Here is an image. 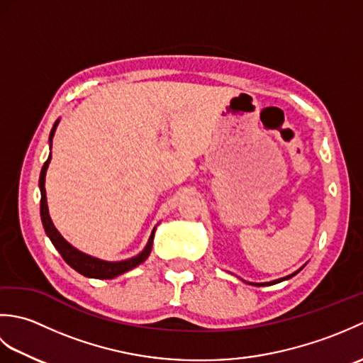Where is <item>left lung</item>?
Returning <instances> with one entry per match:
<instances>
[{
  "label": "left lung",
  "instance_id": "1",
  "mask_svg": "<svg viewBox=\"0 0 363 363\" xmlns=\"http://www.w3.org/2000/svg\"><path fill=\"white\" fill-rule=\"evenodd\" d=\"M301 272V268L298 269V272H295V273H291V274H289V276H285V277H281V279H276V281H272V282H262V284H254V285H257V287H264V285H273V284H277V282H282V281H285V279H290V277H293L295 274H298Z\"/></svg>",
  "mask_w": 363,
  "mask_h": 363
}]
</instances>
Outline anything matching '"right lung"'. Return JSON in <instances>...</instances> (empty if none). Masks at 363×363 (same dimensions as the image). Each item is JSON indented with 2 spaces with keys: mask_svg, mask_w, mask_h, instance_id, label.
<instances>
[{
  "mask_svg": "<svg viewBox=\"0 0 363 363\" xmlns=\"http://www.w3.org/2000/svg\"><path fill=\"white\" fill-rule=\"evenodd\" d=\"M59 125V120L54 123V126L51 129V134H50V146H51V140L54 137V130H56ZM50 160H51V152L48 159L42 167V172H40V179H38V187H40V217H42V225L46 235L50 237L51 243L54 245V248H56L62 259L67 262L68 265H70L76 272L81 273L82 276H87V277H95V279H112V277H117L123 273L129 272V269L135 268L137 265L143 264V262L148 259L151 248H152V240H154V233H156V228L152 229V233L148 238V243L143 248V251L140 254H137V256L126 259V260H120V262H107V260H101V259H96V257H91L86 252H81L79 250H76L74 246H72L68 243L65 238L59 234V230L54 228L51 217L48 213V204H46V190H45V176H46V169H48L50 165Z\"/></svg>",
  "mask_w": 363,
  "mask_h": 363,
  "instance_id": "1",
  "label": "right lung"
}]
</instances>
